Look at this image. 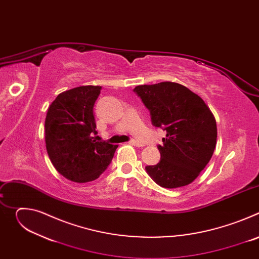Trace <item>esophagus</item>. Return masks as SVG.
I'll list each match as a JSON object with an SVG mask.
<instances>
[{
  "instance_id": "34e87169",
  "label": "esophagus",
  "mask_w": 259,
  "mask_h": 259,
  "mask_svg": "<svg viewBox=\"0 0 259 259\" xmlns=\"http://www.w3.org/2000/svg\"><path fill=\"white\" fill-rule=\"evenodd\" d=\"M130 143L133 144V145H135V146H142V144H141L140 142H138L137 140H134V139H131V140H130Z\"/></svg>"
}]
</instances>
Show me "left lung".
Here are the masks:
<instances>
[{"mask_svg":"<svg viewBox=\"0 0 259 259\" xmlns=\"http://www.w3.org/2000/svg\"><path fill=\"white\" fill-rule=\"evenodd\" d=\"M152 124L166 131L158 149L161 160L145 170L162 188L188 186L209 163L216 144V121L204 100L177 83L136 86Z\"/></svg>","mask_w":259,"mask_h":259,"instance_id":"left-lung-1","label":"left lung"}]
</instances>
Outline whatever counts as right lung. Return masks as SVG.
<instances>
[{"label": "right lung", "instance_id": "obj_1", "mask_svg": "<svg viewBox=\"0 0 259 259\" xmlns=\"http://www.w3.org/2000/svg\"><path fill=\"white\" fill-rule=\"evenodd\" d=\"M100 86H81L60 93L48 108L45 141L55 169L66 179H97L112 162L118 145L96 141L93 106Z\"/></svg>", "mask_w": 259, "mask_h": 259}]
</instances>
